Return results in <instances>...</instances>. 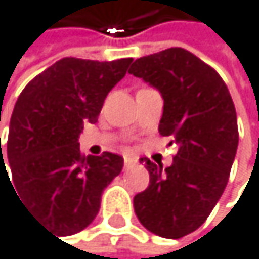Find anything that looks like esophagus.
<instances>
[{"instance_id": "esophagus-1", "label": "esophagus", "mask_w": 259, "mask_h": 259, "mask_svg": "<svg viewBox=\"0 0 259 259\" xmlns=\"http://www.w3.org/2000/svg\"><path fill=\"white\" fill-rule=\"evenodd\" d=\"M137 165V160L135 159H131V157H125L124 159V166L125 168H132V166H135Z\"/></svg>"}]
</instances>
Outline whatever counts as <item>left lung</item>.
<instances>
[{
  "label": "left lung",
  "mask_w": 259,
  "mask_h": 259,
  "mask_svg": "<svg viewBox=\"0 0 259 259\" xmlns=\"http://www.w3.org/2000/svg\"><path fill=\"white\" fill-rule=\"evenodd\" d=\"M128 73L160 93L159 132L178 145L166 168L141 159L149 186L135 195V214L148 231L179 239L203 225L227 187L239 143L233 99L212 67L178 47L135 59Z\"/></svg>",
  "instance_id": "1"
}]
</instances>
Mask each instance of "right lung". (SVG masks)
Returning <instances> with one entry per match:
<instances>
[{
	"mask_svg": "<svg viewBox=\"0 0 259 259\" xmlns=\"http://www.w3.org/2000/svg\"><path fill=\"white\" fill-rule=\"evenodd\" d=\"M131 63L132 58H63L17 99L6 146L14 187L32 215L59 236L90 225L105 187L122 169L118 154L84 157L78 138L84 124L97 122L105 97ZM0 154L3 163L1 148Z\"/></svg>",
	"mask_w": 259,
	"mask_h": 259,
	"instance_id": "obj_1",
	"label": "right lung"
}]
</instances>
